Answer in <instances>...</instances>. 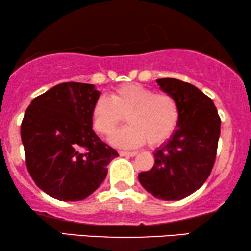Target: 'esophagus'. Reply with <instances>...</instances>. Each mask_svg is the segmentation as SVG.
<instances>
[{
	"label": "esophagus",
	"instance_id": "34e87169",
	"mask_svg": "<svg viewBox=\"0 0 251 251\" xmlns=\"http://www.w3.org/2000/svg\"><path fill=\"white\" fill-rule=\"evenodd\" d=\"M119 154L122 156H135L137 152H126V151H120Z\"/></svg>",
	"mask_w": 251,
	"mask_h": 251
}]
</instances>
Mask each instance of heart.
I'll use <instances>...</instances> for the list:
<instances>
[{"instance_id": "1", "label": "heart", "mask_w": 251, "mask_h": 251, "mask_svg": "<svg viewBox=\"0 0 251 251\" xmlns=\"http://www.w3.org/2000/svg\"><path fill=\"white\" fill-rule=\"evenodd\" d=\"M93 129L110 138L124 120L129 126L114 135L118 146L134 147L144 144L155 146L174 133L180 110L170 93L155 92L139 84H123L111 91L110 97L97 99L91 112Z\"/></svg>"}]
</instances>
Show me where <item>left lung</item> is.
<instances>
[{
  "label": "left lung",
  "mask_w": 251,
  "mask_h": 251,
  "mask_svg": "<svg viewBox=\"0 0 251 251\" xmlns=\"http://www.w3.org/2000/svg\"><path fill=\"white\" fill-rule=\"evenodd\" d=\"M162 91L175 98L180 110L176 129L154 152V166L138 175L140 183L160 200H180L206 182L215 162L221 119L209 97L175 78H160Z\"/></svg>",
  "instance_id": "obj_1"
}]
</instances>
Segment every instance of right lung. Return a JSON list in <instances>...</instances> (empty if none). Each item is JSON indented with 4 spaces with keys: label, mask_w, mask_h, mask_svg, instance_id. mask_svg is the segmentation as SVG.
<instances>
[{
    "label": "right lung",
    "mask_w": 251,
    "mask_h": 251,
    "mask_svg": "<svg viewBox=\"0 0 251 251\" xmlns=\"http://www.w3.org/2000/svg\"><path fill=\"white\" fill-rule=\"evenodd\" d=\"M95 85L69 81L36 97L21 125L25 165L42 191L60 201L92 194L118 152L92 129Z\"/></svg>",
    "instance_id": "obj_1"
}]
</instances>
